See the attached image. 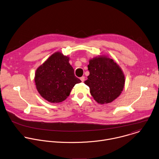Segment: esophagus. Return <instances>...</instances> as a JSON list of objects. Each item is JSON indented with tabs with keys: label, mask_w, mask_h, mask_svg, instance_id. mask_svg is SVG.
<instances>
[{
	"label": "esophagus",
	"mask_w": 159,
	"mask_h": 159,
	"mask_svg": "<svg viewBox=\"0 0 159 159\" xmlns=\"http://www.w3.org/2000/svg\"><path fill=\"white\" fill-rule=\"evenodd\" d=\"M80 79V80L83 82H84V80H85V77H81Z\"/></svg>",
	"instance_id": "esophagus-1"
}]
</instances>
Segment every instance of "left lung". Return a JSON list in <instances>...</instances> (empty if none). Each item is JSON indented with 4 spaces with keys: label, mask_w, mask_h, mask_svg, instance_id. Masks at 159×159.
Here are the masks:
<instances>
[{
    "label": "left lung",
    "mask_w": 159,
    "mask_h": 159,
    "mask_svg": "<svg viewBox=\"0 0 159 159\" xmlns=\"http://www.w3.org/2000/svg\"><path fill=\"white\" fill-rule=\"evenodd\" d=\"M90 74L84 82L89 87L93 99L99 104L111 103L121 93L125 77L120 66L107 56H98L89 60Z\"/></svg>",
    "instance_id": "obj_1"
}]
</instances>
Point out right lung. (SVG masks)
<instances>
[{"instance_id": "1", "label": "right lung", "mask_w": 159, "mask_h": 159, "mask_svg": "<svg viewBox=\"0 0 159 159\" xmlns=\"http://www.w3.org/2000/svg\"><path fill=\"white\" fill-rule=\"evenodd\" d=\"M69 61V57L61 52H56L36 70V88L40 95L50 103H58L65 100L74 85L81 82L75 76Z\"/></svg>"}]
</instances>
